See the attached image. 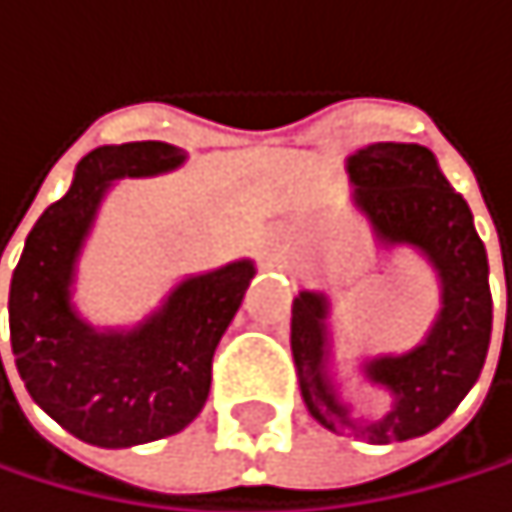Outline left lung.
<instances>
[{
    "mask_svg": "<svg viewBox=\"0 0 512 512\" xmlns=\"http://www.w3.org/2000/svg\"><path fill=\"white\" fill-rule=\"evenodd\" d=\"M354 201L385 244L418 247L443 280V311L427 339L403 357H375L366 378L394 394L372 424H357L326 378V299L299 293L293 302V360L308 412L329 430L354 427L375 443L412 440L440 427L476 385L492 342L489 256L467 201L449 186L430 149L375 143L348 158Z\"/></svg>",
    "mask_w": 512,
    "mask_h": 512,
    "instance_id": "left-lung-1",
    "label": "left lung"
}]
</instances>
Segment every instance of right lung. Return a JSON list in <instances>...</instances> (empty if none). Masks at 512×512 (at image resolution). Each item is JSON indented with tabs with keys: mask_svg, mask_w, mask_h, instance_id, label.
<instances>
[{
	"mask_svg": "<svg viewBox=\"0 0 512 512\" xmlns=\"http://www.w3.org/2000/svg\"><path fill=\"white\" fill-rule=\"evenodd\" d=\"M183 158L155 140L85 155L69 192L33 225L11 274V351L23 385L60 427L91 446H140L195 421L210 394L213 351L253 277L247 259L189 277L131 332H97L75 317L72 268L106 186L173 170Z\"/></svg>",
	"mask_w": 512,
	"mask_h": 512,
	"instance_id": "1",
	"label": "right lung"
}]
</instances>
